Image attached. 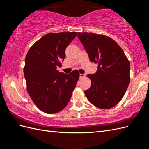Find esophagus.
Segmentation results:
<instances>
[{"mask_svg": "<svg viewBox=\"0 0 149 149\" xmlns=\"http://www.w3.org/2000/svg\"><path fill=\"white\" fill-rule=\"evenodd\" d=\"M84 74H79V78H83L84 77Z\"/></svg>", "mask_w": 149, "mask_h": 149, "instance_id": "obj_1", "label": "esophagus"}]
</instances>
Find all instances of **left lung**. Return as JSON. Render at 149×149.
I'll use <instances>...</instances> for the list:
<instances>
[{
  "label": "left lung",
  "mask_w": 149,
  "mask_h": 149,
  "mask_svg": "<svg viewBox=\"0 0 149 149\" xmlns=\"http://www.w3.org/2000/svg\"><path fill=\"white\" fill-rule=\"evenodd\" d=\"M78 37L89 60L98 65L96 73L88 75L91 86L84 91L85 95L100 109L115 106L124 96L130 82V63L124 51L106 35L78 32Z\"/></svg>",
  "instance_id": "left-lung-1"
}]
</instances>
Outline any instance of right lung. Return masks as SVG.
<instances>
[{
  "label": "right lung",
  "instance_id": "1",
  "mask_svg": "<svg viewBox=\"0 0 149 149\" xmlns=\"http://www.w3.org/2000/svg\"><path fill=\"white\" fill-rule=\"evenodd\" d=\"M77 32L49 33L35 43L26 54L24 73L27 91L43 112L55 114L67 106L79 79L74 70L70 74L56 68L65 58V49Z\"/></svg>",
  "mask_w": 149,
  "mask_h": 149
}]
</instances>
